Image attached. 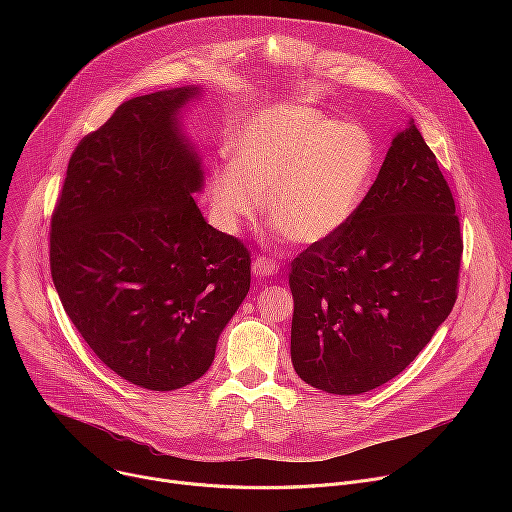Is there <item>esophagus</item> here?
<instances>
[{"label": "esophagus", "instance_id": "esophagus-1", "mask_svg": "<svg viewBox=\"0 0 512 512\" xmlns=\"http://www.w3.org/2000/svg\"><path fill=\"white\" fill-rule=\"evenodd\" d=\"M251 271H253L255 277L265 279V277L277 275L279 265H277V261H273V259H269V257H257V259L253 261V265H251Z\"/></svg>", "mask_w": 512, "mask_h": 512}]
</instances>
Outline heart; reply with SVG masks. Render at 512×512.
<instances>
[{"label": "heart", "instance_id": "b5f03b06", "mask_svg": "<svg viewBox=\"0 0 512 512\" xmlns=\"http://www.w3.org/2000/svg\"><path fill=\"white\" fill-rule=\"evenodd\" d=\"M377 160L373 137L356 123H334L308 105L275 103L257 111L214 168L206 202L214 225L239 233L263 206L281 235L316 245L336 235L356 210Z\"/></svg>", "mask_w": 512, "mask_h": 512}]
</instances>
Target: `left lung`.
<instances>
[{"label": "left lung", "mask_w": 512, "mask_h": 512, "mask_svg": "<svg viewBox=\"0 0 512 512\" xmlns=\"http://www.w3.org/2000/svg\"><path fill=\"white\" fill-rule=\"evenodd\" d=\"M460 259L450 186L411 119L348 223L291 263L298 377L334 395L397 377L450 316Z\"/></svg>", "instance_id": "8db88e82"}]
</instances>
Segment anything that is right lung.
<instances>
[{
    "label": "right lung",
    "instance_id": "1",
    "mask_svg": "<svg viewBox=\"0 0 512 512\" xmlns=\"http://www.w3.org/2000/svg\"><path fill=\"white\" fill-rule=\"evenodd\" d=\"M202 87L123 103L72 154L52 214L64 312L107 367L150 391L200 379L249 294V251L210 227L202 158L184 113Z\"/></svg>",
    "mask_w": 512,
    "mask_h": 512
}]
</instances>
